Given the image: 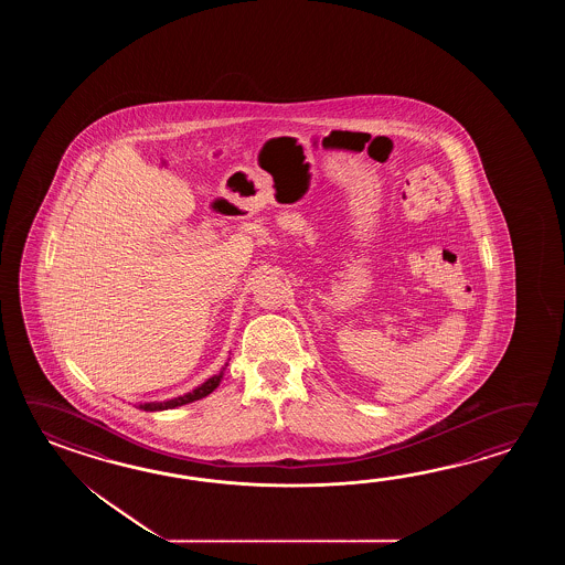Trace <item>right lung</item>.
I'll use <instances>...</instances> for the list:
<instances>
[{"instance_id":"obj_1","label":"right lung","mask_w":565,"mask_h":565,"mask_svg":"<svg viewBox=\"0 0 565 565\" xmlns=\"http://www.w3.org/2000/svg\"><path fill=\"white\" fill-rule=\"evenodd\" d=\"M226 365H228V363H226ZM224 370H226V367H222V372L214 375V377H210L204 384L198 385L193 392H188V394H183V396L180 397H173V399H168V402H147V404H139V408L145 409V412L178 408V406H183V404H190V402H195V399L210 396V394L216 390L217 385H220V382H222Z\"/></svg>"}]
</instances>
